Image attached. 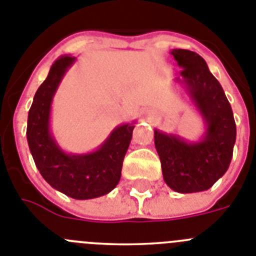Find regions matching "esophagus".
Instances as JSON below:
<instances>
[{
    "label": "esophagus",
    "instance_id": "obj_1",
    "mask_svg": "<svg viewBox=\"0 0 256 256\" xmlns=\"http://www.w3.org/2000/svg\"><path fill=\"white\" fill-rule=\"evenodd\" d=\"M146 118H150V112H146Z\"/></svg>",
    "mask_w": 256,
    "mask_h": 256
}]
</instances>
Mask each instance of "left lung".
I'll return each instance as SVG.
<instances>
[{
	"label": "left lung",
	"mask_w": 256,
	"mask_h": 256,
	"mask_svg": "<svg viewBox=\"0 0 256 256\" xmlns=\"http://www.w3.org/2000/svg\"><path fill=\"white\" fill-rule=\"evenodd\" d=\"M182 70L178 81L206 124L200 142L190 143L179 135L154 130V146L161 160L164 180L179 193L208 190L228 170L236 143V122L223 88L197 52L183 48L171 50Z\"/></svg>",
	"instance_id": "left-lung-1"
}]
</instances>
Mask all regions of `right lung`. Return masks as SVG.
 Instances as JSON below:
<instances>
[{
    "mask_svg": "<svg viewBox=\"0 0 256 256\" xmlns=\"http://www.w3.org/2000/svg\"><path fill=\"white\" fill-rule=\"evenodd\" d=\"M74 60L68 55L58 58L36 91L28 112L26 140L36 166L52 188L72 198L90 200L110 193L118 184L134 125L117 126L95 152L66 154L59 148L50 132L51 102Z\"/></svg>",
    "mask_w": 256,
    "mask_h": 256,
    "instance_id": "obj_1",
    "label": "right lung"
}]
</instances>
